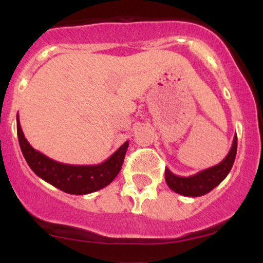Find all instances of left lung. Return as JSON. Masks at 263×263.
I'll return each mask as SVG.
<instances>
[{
  "mask_svg": "<svg viewBox=\"0 0 263 263\" xmlns=\"http://www.w3.org/2000/svg\"><path fill=\"white\" fill-rule=\"evenodd\" d=\"M236 151L237 136L235 135L232 146L229 151L228 156L219 164L214 165V167L200 171L197 174H193V176L189 177L176 176L168 168H165L167 185L173 192L184 195V197H201V195L208 194L215 186H218L230 173L232 164L235 162V157H236Z\"/></svg>",
  "mask_w": 263,
  "mask_h": 263,
  "instance_id": "1",
  "label": "left lung"
}]
</instances>
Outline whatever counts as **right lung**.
<instances>
[{"label":"right lung","instance_id":"add662e5","mask_svg":"<svg viewBox=\"0 0 263 263\" xmlns=\"http://www.w3.org/2000/svg\"><path fill=\"white\" fill-rule=\"evenodd\" d=\"M17 135L23 157L39 178L68 194L84 195L107 186L121 171L128 148L125 142L105 162L95 165H73L60 163L34 149L23 135L17 115Z\"/></svg>","mask_w":263,"mask_h":263}]
</instances>
